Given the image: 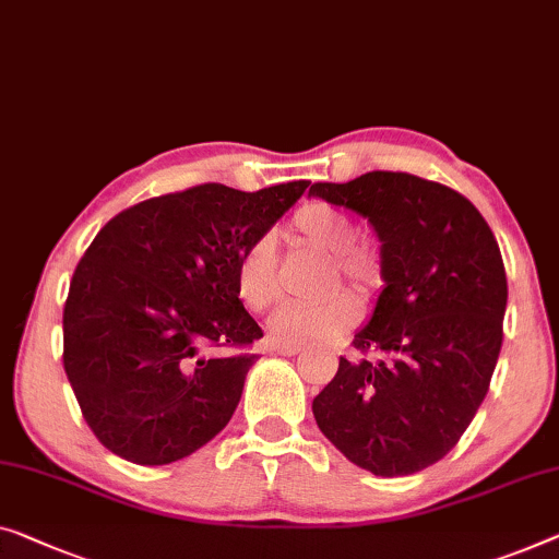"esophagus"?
<instances>
[{"label":"esophagus","mask_w":559,"mask_h":559,"mask_svg":"<svg viewBox=\"0 0 559 559\" xmlns=\"http://www.w3.org/2000/svg\"><path fill=\"white\" fill-rule=\"evenodd\" d=\"M271 348L281 356H296L298 352H301V346H286V344H273Z\"/></svg>","instance_id":"obj_1"}]
</instances>
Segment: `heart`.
I'll list each match as a JSON object with an SVG mask.
<instances>
[{"instance_id":"1","label":"heart","mask_w":559,"mask_h":559,"mask_svg":"<svg viewBox=\"0 0 559 559\" xmlns=\"http://www.w3.org/2000/svg\"><path fill=\"white\" fill-rule=\"evenodd\" d=\"M354 221L326 200H308L290 218V236L298 243L333 255L338 276L361 296H373L384 283V258L377 243L354 238ZM236 296L248 311L261 313L281 296L278 251L271 233H261L240 251L236 261ZM354 296L336 294L321 304H283L269 321L273 344L308 346L336 338L359 321Z\"/></svg>"}]
</instances>
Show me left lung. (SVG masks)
Returning <instances> with one entry per match:
<instances>
[{
    "label": "left lung",
    "instance_id": "8db88e82",
    "mask_svg": "<svg viewBox=\"0 0 559 559\" xmlns=\"http://www.w3.org/2000/svg\"><path fill=\"white\" fill-rule=\"evenodd\" d=\"M311 195L364 215L384 258L377 308L313 399L316 424L377 477L427 469L472 424L502 348L495 233L462 193L409 173L316 182Z\"/></svg>",
    "mask_w": 559,
    "mask_h": 559
}]
</instances>
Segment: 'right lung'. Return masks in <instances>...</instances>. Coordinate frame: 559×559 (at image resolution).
Returning <instances> with one entry per match:
<instances>
[{"instance_id": "1", "label": "right lung", "mask_w": 559, "mask_h": 559, "mask_svg": "<svg viewBox=\"0 0 559 559\" xmlns=\"http://www.w3.org/2000/svg\"><path fill=\"white\" fill-rule=\"evenodd\" d=\"M308 188L205 182L115 215L74 269L64 373L87 427L132 464L178 462L230 421L263 331L236 296V261Z\"/></svg>"}]
</instances>
